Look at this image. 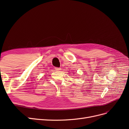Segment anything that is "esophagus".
I'll list each match as a JSON object with an SVG mask.
<instances>
[{
	"label": "esophagus",
	"instance_id": "1",
	"mask_svg": "<svg viewBox=\"0 0 129 129\" xmlns=\"http://www.w3.org/2000/svg\"><path fill=\"white\" fill-rule=\"evenodd\" d=\"M55 69L57 71H60V70H61V68H58V67H55Z\"/></svg>",
	"mask_w": 129,
	"mask_h": 129
}]
</instances>
